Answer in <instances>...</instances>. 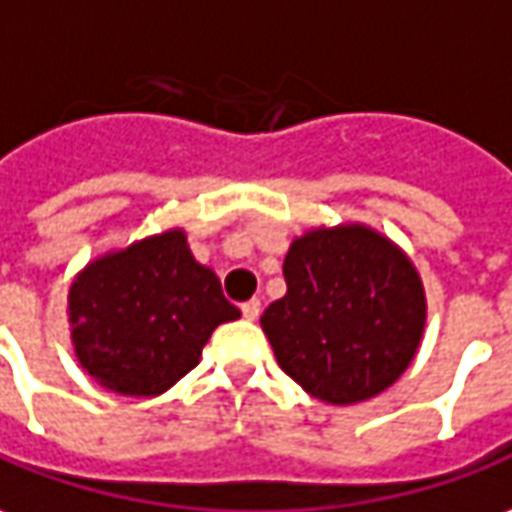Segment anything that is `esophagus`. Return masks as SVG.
<instances>
[{
	"label": "esophagus",
	"mask_w": 512,
	"mask_h": 512,
	"mask_svg": "<svg viewBox=\"0 0 512 512\" xmlns=\"http://www.w3.org/2000/svg\"><path fill=\"white\" fill-rule=\"evenodd\" d=\"M242 315H245V320H256V317L262 315V303L256 301V298H253V301H245L242 303Z\"/></svg>",
	"instance_id": "esophagus-1"
}]
</instances>
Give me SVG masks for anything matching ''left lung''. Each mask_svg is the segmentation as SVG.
Wrapping results in <instances>:
<instances>
[{"label":"left lung","mask_w":512,"mask_h":512,"mask_svg":"<svg viewBox=\"0 0 512 512\" xmlns=\"http://www.w3.org/2000/svg\"><path fill=\"white\" fill-rule=\"evenodd\" d=\"M287 295L262 315L281 370L326 404H359L401 379L421 348V273L365 222L317 225L292 239Z\"/></svg>","instance_id":"left-lung-1"}]
</instances>
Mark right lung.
<instances>
[{"label": "right lung", "instance_id": "1", "mask_svg": "<svg viewBox=\"0 0 512 512\" xmlns=\"http://www.w3.org/2000/svg\"><path fill=\"white\" fill-rule=\"evenodd\" d=\"M66 317L74 357L119 396L167 393L200 362L217 326L236 320L217 273L189 250L183 228L111 248L77 270Z\"/></svg>", "mask_w": 512, "mask_h": 512}]
</instances>
